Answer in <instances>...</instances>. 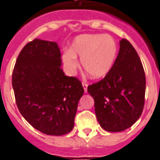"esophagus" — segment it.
I'll return each instance as SVG.
<instances>
[{"label": "esophagus", "mask_w": 160, "mask_h": 160, "mask_svg": "<svg viewBox=\"0 0 160 160\" xmlns=\"http://www.w3.org/2000/svg\"><path fill=\"white\" fill-rule=\"evenodd\" d=\"M82 85H83V87H84V90H85V92L86 93L87 92V87H88V84L85 81H83L82 82Z\"/></svg>", "instance_id": "1"}]
</instances>
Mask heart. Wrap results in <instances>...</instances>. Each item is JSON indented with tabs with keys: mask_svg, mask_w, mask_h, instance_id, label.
<instances>
[{
	"mask_svg": "<svg viewBox=\"0 0 160 160\" xmlns=\"http://www.w3.org/2000/svg\"><path fill=\"white\" fill-rule=\"evenodd\" d=\"M117 53V44L108 35H82L76 37L70 51L63 55V62L70 72L79 67L77 56L91 78H102L109 72Z\"/></svg>",
	"mask_w": 160,
	"mask_h": 160,
	"instance_id": "b5f03b06",
	"label": "heart"
}]
</instances>
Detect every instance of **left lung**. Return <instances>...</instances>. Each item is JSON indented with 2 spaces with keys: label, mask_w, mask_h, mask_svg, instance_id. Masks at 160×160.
I'll use <instances>...</instances> for the list:
<instances>
[{
  "label": "left lung",
  "mask_w": 160,
  "mask_h": 160,
  "mask_svg": "<svg viewBox=\"0 0 160 160\" xmlns=\"http://www.w3.org/2000/svg\"><path fill=\"white\" fill-rule=\"evenodd\" d=\"M109 72L88 86L95 100V111L100 126L119 132L132 126L141 115L145 96V73L139 55L126 39Z\"/></svg>",
  "instance_id": "8db88e82"
}]
</instances>
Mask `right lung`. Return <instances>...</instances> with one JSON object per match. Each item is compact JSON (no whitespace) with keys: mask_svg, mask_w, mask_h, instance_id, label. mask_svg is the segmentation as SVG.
Listing matches in <instances>:
<instances>
[{"mask_svg":"<svg viewBox=\"0 0 160 160\" xmlns=\"http://www.w3.org/2000/svg\"><path fill=\"white\" fill-rule=\"evenodd\" d=\"M60 55L56 42L35 39L21 50L12 72L22 116L39 131L57 136L72 130L84 94L81 81L63 72Z\"/></svg>","mask_w":160,"mask_h":160,"instance_id":"right-lung-1","label":"right lung"}]
</instances>
